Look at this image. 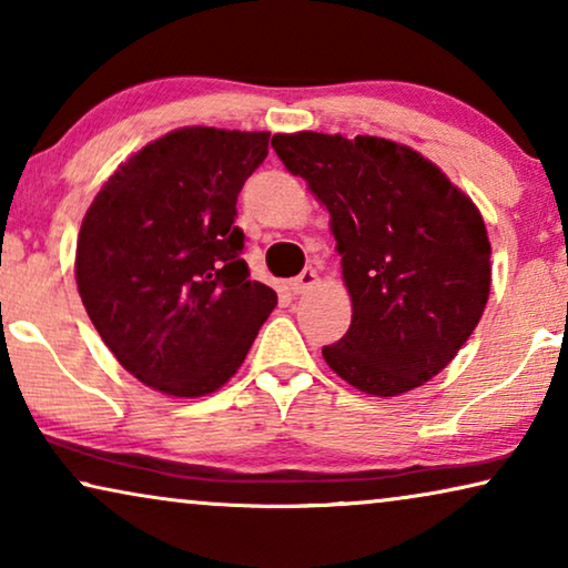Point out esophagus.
Instances as JSON below:
<instances>
[{"mask_svg":"<svg viewBox=\"0 0 568 568\" xmlns=\"http://www.w3.org/2000/svg\"><path fill=\"white\" fill-rule=\"evenodd\" d=\"M315 284H317V271L310 266V268H304L297 278H292V292L304 294L307 290H312Z\"/></svg>","mask_w":568,"mask_h":568,"instance_id":"34e87169","label":"esophagus"}]
</instances>
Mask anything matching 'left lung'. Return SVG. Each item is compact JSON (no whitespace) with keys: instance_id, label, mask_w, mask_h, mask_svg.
<instances>
[{"instance_id":"8db88e82","label":"left lung","mask_w":568,"mask_h":568,"mask_svg":"<svg viewBox=\"0 0 568 568\" xmlns=\"http://www.w3.org/2000/svg\"><path fill=\"white\" fill-rule=\"evenodd\" d=\"M271 145L331 212L348 333L327 366L356 389L397 397L443 372L489 300L487 227L462 189L413 148L386 138L278 133Z\"/></svg>"}]
</instances>
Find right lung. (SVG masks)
<instances>
[{
	"instance_id": "obj_1",
	"label": "right lung",
	"mask_w": 568,
	"mask_h": 568,
	"mask_svg": "<svg viewBox=\"0 0 568 568\" xmlns=\"http://www.w3.org/2000/svg\"><path fill=\"white\" fill-rule=\"evenodd\" d=\"M268 133L182 128L106 179L77 243V286L97 333L135 379L204 397L233 376L276 307L253 282L237 194Z\"/></svg>"
}]
</instances>
